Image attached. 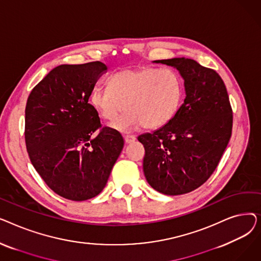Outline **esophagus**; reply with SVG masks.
Returning <instances> with one entry per match:
<instances>
[{
	"label": "esophagus",
	"instance_id": "esophagus-1",
	"mask_svg": "<svg viewBox=\"0 0 261 261\" xmlns=\"http://www.w3.org/2000/svg\"><path fill=\"white\" fill-rule=\"evenodd\" d=\"M123 139H125V143L126 144H131L135 141V136L133 135H125L123 136Z\"/></svg>",
	"mask_w": 261,
	"mask_h": 261
}]
</instances>
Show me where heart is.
Returning a JSON list of instances; mask_svg holds the SVG:
<instances>
[{
  "label": "heart",
  "instance_id": "obj_1",
  "mask_svg": "<svg viewBox=\"0 0 261 261\" xmlns=\"http://www.w3.org/2000/svg\"><path fill=\"white\" fill-rule=\"evenodd\" d=\"M183 81L170 68L139 67L121 70L109 79V88L95 89L91 103L106 120H115L113 128L129 131L144 125L158 129L174 117L183 99Z\"/></svg>",
  "mask_w": 261,
  "mask_h": 261
}]
</instances>
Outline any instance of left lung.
I'll use <instances>...</instances> for the list:
<instances>
[{"instance_id":"obj_1","label":"left lung","mask_w":261,"mask_h":261,"mask_svg":"<svg viewBox=\"0 0 261 261\" xmlns=\"http://www.w3.org/2000/svg\"><path fill=\"white\" fill-rule=\"evenodd\" d=\"M179 71L186 97L174 117L140 135L146 180L168 196L190 193L208 180L229 142L232 112L222 78L188 58L155 60Z\"/></svg>"}]
</instances>
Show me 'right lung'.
<instances>
[{"instance_id":"1","label":"right lung","mask_w":261,"mask_h":261,"mask_svg":"<svg viewBox=\"0 0 261 261\" xmlns=\"http://www.w3.org/2000/svg\"><path fill=\"white\" fill-rule=\"evenodd\" d=\"M107 70L100 61L61 64L33 89L26 102L25 143L33 166L53 191L72 201L101 193L123 147L120 133L101 128L89 103Z\"/></svg>"}]
</instances>
